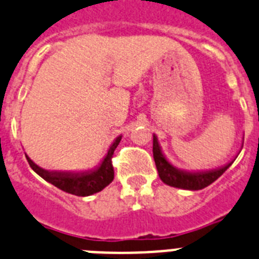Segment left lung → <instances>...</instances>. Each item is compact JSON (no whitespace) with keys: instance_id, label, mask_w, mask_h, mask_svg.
Here are the masks:
<instances>
[{"instance_id":"left-lung-1","label":"left lung","mask_w":259,"mask_h":259,"mask_svg":"<svg viewBox=\"0 0 259 259\" xmlns=\"http://www.w3.org/2000/svg\"><path fill=\"white\" fill-rule=\"evenodd\" d=\"M153 158L161 181L169 185V186L185 190H202L204 187L209 186L232 165L231 162L228 165H225V166L220 167V169L212 170V171H204V173H186V171L177 170L163 157L160 145L157 143L156 136H153Z\"/></svg>"}]
</instances>
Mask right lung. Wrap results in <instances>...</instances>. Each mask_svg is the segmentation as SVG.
Instances as JSON below:
<instances>
[{"label": "right lung", "instance_id": "1", "mask_svg": "<svg viewBox=\"0 0 259 259\" xmlns=\"http://www.w3.org/2000/svg\"><path fill=\"white\" fill-rule=\"evenodd\" d=\"M120 136L115 140L114 144L108 149L107 156L102 161L101 166L94 171L90 173H56V171H47L35 165L32 161L28 158L27 161L30 163L31 169L35 173L46 180L47 182L52 183L57 189L63 190L65 193L73 194L77 196H88L92 194H96L101 190L105 189L107 185L112 182L114 180V166H112V156L114 151L120 143Z\"/></svg>", "mask_w": 259, "mask_h": 259}]
</instances>
